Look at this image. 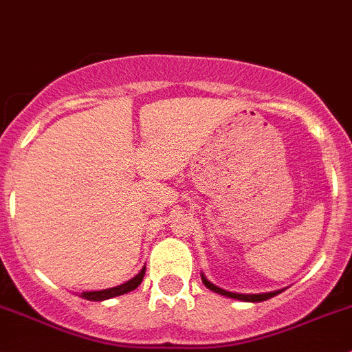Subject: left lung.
Returning a JSON list of instances; mask_svg holds the SVG:
<instances>
[{
	"label": "left lung",
	"instance_id": "obj_1",
	"mask_svg": "<svg viewBox=\"0 0 352 352\" xmlns=\"http://www.w3.org/2000/svg\"><path fill=\"white\" fill-rule=\"evenodd\" d=\"M201 279H202V283H204V286L208 287V289L214 291V293L221 294V296H228V298H233V300H240V301H250V303H257V301H265V300H269V298L276 296V294L283 293V289L271 291V293H258V294L232 293V291H226V289H223V287H219V286L212 285L211 281H208V278H206L204 274H201Z\"/></svg>",
	"mask_w": 352,
	"mask_h": 352
}]
</instances>
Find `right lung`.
<instances>
[{"mask_svg": "<svg viewBox=\"0 0 352 352\" xmlns=\"http://www.w3.org/2000/svg\"><path fill=\"white\" fill-rule=\"evenodd\" d=\"M144 271H146V267L141 269L140 274L134 276L133 279H129L127 283H124V285H119L116 287H109V289H102V291H83V293H81V298L90 301H104V300H109V298H116V296H120V294L129 293V291L136 289V287L141 285V281H143L144 278Z\"/></svg>", "mask_w": 352, "mask_h": 352, "instance_id": "1", "label": "right lung"}]
</instances>
